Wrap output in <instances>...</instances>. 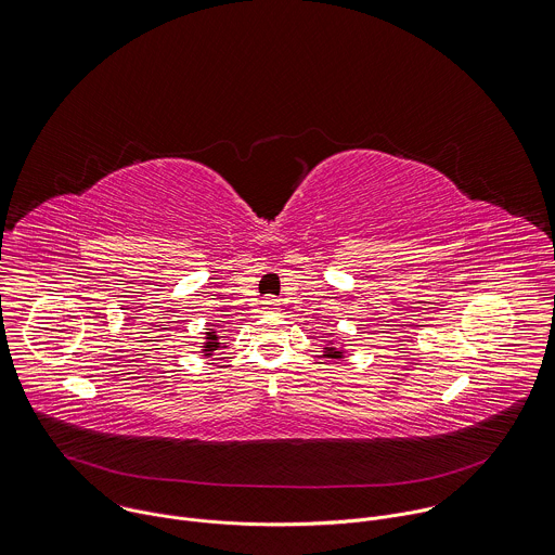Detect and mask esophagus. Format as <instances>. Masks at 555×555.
I'll return each mask as SVG.
<instances>
[{
  "mask_svg": "<svg viewBox=\"0 0 555 555\" xmlns=\"http://www.w3.org/2000/svg\"><path fill=\"white\" fill-rule=\"evenodd\" d=\"M262 306H264V310H278V306H280V301L275 299V297H264V301H262Z\"/></svg>",
  "mask_w": 555,
  "mask_h": 555,
  "instance_id": "1",
  "label": "esophagus"
}]
</instances>
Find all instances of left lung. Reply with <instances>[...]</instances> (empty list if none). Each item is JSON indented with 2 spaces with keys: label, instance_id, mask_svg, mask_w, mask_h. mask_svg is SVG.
<instances>
[{
  "label": "left lung",
  "instance_id": "1",
  "mask_svg": "<svg viewBox=\"0 0 555 555\" xmlns=\"http://www.w3.org/2000/svg\"><path fill=\"white\" fill-rule=\"evenodd\" d=\"M327 356H330V358H338V356H340V351H332V353H327Z\"/></svg>",
  "mask_w": 555,
  "mask_h": 555
}]
</instances>
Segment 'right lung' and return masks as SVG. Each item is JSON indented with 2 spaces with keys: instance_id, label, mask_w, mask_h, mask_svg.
Listing matches in <instances>:
<instances>
[{
  "instance_id": "add662e5",
  "label": "right lung",
  "mask_w": 555,
  "mask_h": 555,
  "mask_svg": "<svg viewBox=\"0 0 555 555\" xmlns=\"http://www.w3.org/2000/svg\"><path fill=\"white\" fill-rule=\"evenodd\" d=\"M219 347V340H217V334L215 332H208V347L204 349V353H215V349Z\"/></svg>"
}]
</instances>
